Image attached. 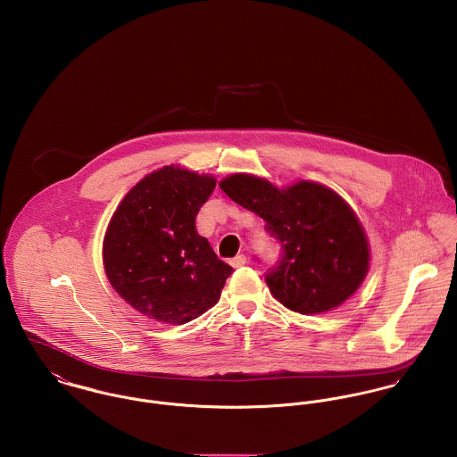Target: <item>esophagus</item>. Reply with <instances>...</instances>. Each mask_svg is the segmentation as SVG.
Segmentation results:
<instances>
[{
  "label": "esophagus",
  "mask_w": 457,
  "mask_h": 457,
  "mask_svg": "<svg viewBox=\"0 0 457 457\" xmlns=\"http://www.w3.org/2000/svg\"><path fill=\"white\" fill-rule=\"evenodd\" d=\"M245 262H247V257H245L244 253H238L237 257L231 259V266H233V268H240V266H244Z\"/></svg>",
  "instance_id": "1"
}]
</instances>
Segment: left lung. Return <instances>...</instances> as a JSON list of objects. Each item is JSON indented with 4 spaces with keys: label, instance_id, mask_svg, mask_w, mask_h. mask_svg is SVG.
<instances>
[{
    "label": "left lung",
    "instance_id": "1",
    "mask_svg": "<svg viewBox=\"0 0 457 457\" xmlns=\"http://www.w3.org/2000/svg\"><path fill=\"white\" fill-rule=\"evenodd\" d=\"M220 189L266 222L282 259L266 273L275 300L315 315L345 303L370 268V245L354 210L333 189L300 180L289 187L249 173L219 182Z\"/></svg>",
    "mask_w": 457,
    "mask_h": 457
}]
</instances>
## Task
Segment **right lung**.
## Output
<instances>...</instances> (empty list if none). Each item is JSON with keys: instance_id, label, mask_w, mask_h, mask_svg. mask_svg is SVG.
<instances>
[{"instance_id": "1", "label": "right lung", "mask_w": 457, "mask_h": 457, "mask_svg": "<svg viewBox=\"0 0 457 457\" xmlns=\"http://www.w3.org/2000/svg\"><path fill=\"white\" fill-rule=\"evenodd\" d=\"M215 177L164 166L144 177L113 212L103 264L117 295L162 324H186L219 302L233 268L195 226Z\"/></svg>"}]
</instances>
